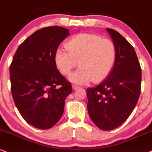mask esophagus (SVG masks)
Returning a JSON list of instances; mask_svg holds the SVG:
<instances>
[{
    "label": "esophagus",
    "instance_id": "obj_1",
    "mask_svg": "<svg viewBox=\"0 0 152 152\" xmlns=\"http://www.w3.org/2000/svg\"><path fill=\"white\" fill-rule=\"evenodd\" d=\"M79 86H77V85H72V89L73 90H77V89H78L79 88Z\"/></svg>",
    "mask_w": 152,
    "mask_h": 152
}]
</instances>
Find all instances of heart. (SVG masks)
<instances>
[{
  "mask_svg": "<svg viewBox=\"0 0 152 152\" xmlns=\"http://www.w3.org/2000/svg\"><path fill=\"white\" fill-rule=\"evenodd\" d=\"M65 47L67 51L56 50L55 63L62 75H68L78 62L80 67L69 77V80L77 85L104 80L115 65L117 50L110 39L80 33L71 37Z\"/></svg>",
  "mask_w": 152,
  "mask_h": 152,
  "instance_id": "heart-1",
  "label": "heart"
}]
</instances>
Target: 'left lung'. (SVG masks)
I'll list each match as a JSON object with an SVG mask.
<instances>
[{"label": "left lung", "instance_id": "1", "mask_svg": "<svg viewBox=\"0 0 152 152\" xmlns=\"http://www.w3.org/2000/svg\"><path fill=\"white\" fill-rule=\"evenodd\" d=\"M117 50L113 69L99 85L87 89V110L102 130L121 126L136 106L141 92L142 69L134 49L118 32L107 28Z\"/></svg>", "mask_w": 152, "mask_h": 152}]
</instances>
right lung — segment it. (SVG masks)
I'll return each mask as SVG.
<instances>
[{"label": "right lung", "instance_id": "right-lung-1", "mask_svg": "<svg viewBox=\"0 0 152 152\" xmlns=\"http://www.w3.org/2000/svg\"><path fill=\"white\" fill-rule=\"evenodd\" d=\"M69 35L60 26L43 28L19 45L10 66L14 102L23 118L40 129L53 127L61 118L71 84L55 63L59 45Z\"/></svg>", "mask_w": 152, "mask_h": 152}]
</instances>
